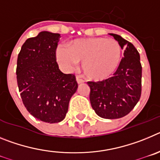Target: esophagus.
<instances>
[{"instance_id":"esophagus-1","label":"esophagus","mask_w":160,"mask_h":160,"mask_svg":"<svg viewBox=\"0 0 160 160\" xmlns=\"http://www.w3.org/2000/svg\"><path fill=\"white\" fill-rule=\"evenodd\" d=\"M76 81H77L78 84H82V83L84 82V81H83L82 79L79 78H76Z\"/></svg>"}]
</instances>
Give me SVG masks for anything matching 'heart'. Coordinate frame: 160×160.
<instances>
[{
  "label": "heart",
  "mask_w": 160,
  "mask_h": 160,
  "mask_svg": "<svg viewBox=\"0 0 160 160\" xmlns=\"http://www.w3.org/2000/svg\"><path fill=\"white\" fill-rule=\"evenodd\" d=\"M122 48L113 39L81 38L73 41L69 49L59 47L57 58L65 69L70 70L82 62V71L88 80L102 81L116 71L121 62Z\"/></svg>",
  "instance_id": "heart-1"
}]
</instances>
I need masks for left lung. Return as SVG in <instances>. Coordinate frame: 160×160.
<instances>
[{
    "instance_id": "1",
    "label": "left lung",
    "mask_w": 160,
    "mask_h": 160,
    "mask_svg": "<svg viewBox=\"0 0 160 160\" xmlns=\"http://www.w3.org/2000/svg\"><path fill=\"white\" fill-rule=\"evenodd\" d=\"M124 49L122 59L113 77L102 82H88L91 107L99 117L114 119L124 117L135 107L141 96L142 66L133 44L118 34L110 33Z\"/></svg>"
}]
</instances>
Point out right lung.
I'll use <instances>...</instances> for the list:
<instances>
[{"instance_id": "add662e5", "label": "right lung", "mask_w": 160, "mask_h": 160, "mask_svg": "<svg viewBox=\"0 0 160 160\" xmlns=\"http://www.w3.org/2000/svg\"><path fill=\"white\" fill-rule=\"evenodd\" d=\"M59 33L42 31L25 41L17 63V80L23 104L34 118L55 123L62 121L78 89L73 74L59 70L56 49Z\"/></svg>"}]
</instances>
